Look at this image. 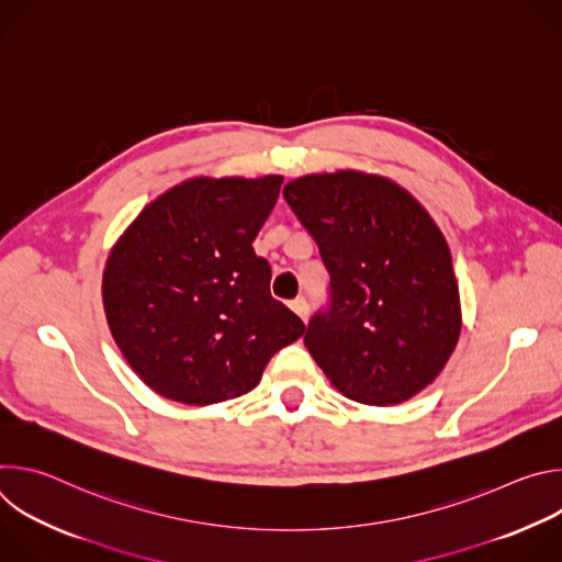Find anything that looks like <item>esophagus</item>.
Here are the masks:
<instances>
[{"label": "esophagus", "mask_w": 562, "mask_h": 562, "mask_svg": "<svg viewBox=\"0 0 562 562\" xmlns=\"http://www.w3.org/2000/svg\"><path fill=\"white\" fill-rule=\"evenodd\" d=\"M291 308H293L295 315L302 317V323H306V319H308V304H306L304 297H295V300L291 302Z\"/></svg>", "instance_id": "obj_1"}]
</instances>
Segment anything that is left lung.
I'll use <instances>...</instances> for the list:
<instances>
[{
	"instance_id": "left-lung-1",
	"label": "left lung",
	"mask_w": 562,
	"mask_h": 562,
	"mask_svg": "<svg viewBox=\"0 0 562 562\" xmlns=\"http://www.w3.org/2000/svg\"><path fill=\"white\" fill-rule=\"evenodd\" d=\"M282 193L331 276V308L308 323V353L356 403H405L440 375L462 329L442 231L407 189L375 173H311Z\"/></svg>"
}]
</instances>
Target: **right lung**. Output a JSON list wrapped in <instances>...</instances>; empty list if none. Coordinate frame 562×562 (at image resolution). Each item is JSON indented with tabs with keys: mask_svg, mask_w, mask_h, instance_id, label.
Segmentation results:
<instances>
[{
	"mask_svg": "<svg viewBox=\"0 0 562 562\" xmlns=\"http://www.w3.org/2000/svg\"><path fill=\"white\" fill-rule=\"evenodd\" d=\"M282 180H184L117 237L102 276L106 323L157 395L195 407L243 395L304 334L302 319L271 297V267L251 247Z\"/></svg>",
	"mask_w": 562,
	"mask_h": 562,
	"instance_id": "add662e5",
	"label": "right lung"
}]
</instances>
